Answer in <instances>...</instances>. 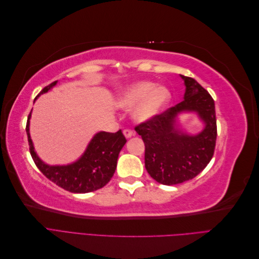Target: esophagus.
<instances>
[{
	"instance_id": "esophagus-1",
	"label": "esophagus",
	"mask_w": 259,
	"mask_h": 259,
	"mask_svg": "<svg viewBox=\"0 0 259 259\" xmlns=\"http://www.w3.org/2000/svg\"><path fill=\"white\" fill-rule=\"evenodd\" d=\"M123 134H124V136L126 137V138H131V137H133V136H135V132L130 130V128H125V130L123 131Z\"/></svg>"
}]
</instances>
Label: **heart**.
Listing matches in <instances>:
<instances>
[{"instance_id":"1","label":"heart","mask_w":259,"mask_h":259,"mask_svg":"<svg viewBox=\"0 0 259 259\" xmlns=\"http://www.w3.org/2000/svg\"><path fill=\"white\" fill-rule=\"evenodd\" d=\"M170 99L169 91L164 86H156L152 82H139L123 91L117 105L122 108H136L134 115L139 121H146L158 114Z\"/></svg>"}]
</instances>
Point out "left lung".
Segmentation results:
<instances>
[{
    "instance_id": "1",
    "label": "left lung",
    "mask_w": 259,
    "mask_h": 259,
    "mask_svg": "<svg viewBox=\"0 0 259 259\" xmlns=\"http://www.w3.org/2000/svg\"><path fill=\"white\" fill-rule=\"evenodd\" d=\"M185 81L184 100L135 126L145 143V166L155 182L177 185L199 175L214 155L217 125L214 99L192 77ZM184 111L197 112L205 130L188 136L176 127V117Z\"/></svg>"
}]
</instances>
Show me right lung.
<instances>
[{
    "instance_id": "add662e5",
    "label": "right lung",
    "mask_w": 259,
    "mask_h": 259,
    "mask_svg": "<svg viewBox=\"0 0 259 259\" xmlns=\"http://www.w3.org/2000/svg\"><path fill=\"white\" fill-rule=\"evenodd\" d=\"M57 81L45 86L38 95L49 92ZM37 95V96H38ZM36 99V98H35ZM31 112L27 120V135L30 154L37 168L43 175L56 184L62 189L73 193H88L100 189L112 178L117 156L121 149L126 143L122 131L116 133L99 132L93 137L84 154L76 162L69 165L51 166L45 164L34 151V147L29 133Z\"/></svg>"
}]
</instances>
